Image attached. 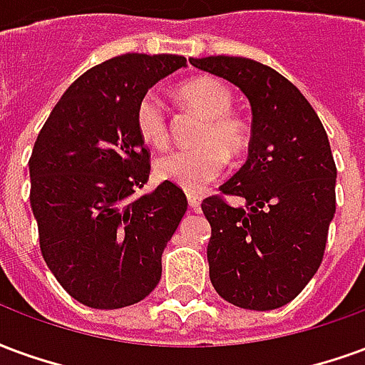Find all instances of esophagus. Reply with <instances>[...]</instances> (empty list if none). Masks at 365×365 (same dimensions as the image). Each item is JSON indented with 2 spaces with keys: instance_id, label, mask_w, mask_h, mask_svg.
I'll use <instances>...</instances> for the list:
<instances>
[{
  "instance_id": "obj_1",
  "label": "esophagus",
  "mask_w": 365,
  "mask_h": 365,
  "mask_svg": "<svg viewBox=\"0 0 365 365\" xmlns=\"http://www.w3.org/2000/svg\"><path fill=\"white\" fill-rule=\"evenodd\" d=\"M187 203H190V207L193 209V211H197L199 203H201V197L195 195V193H187Z\"/></svg>"
}]
</instances>
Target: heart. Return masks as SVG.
Instances as JSON below:
<instances>
[{
    "label": "heart",
    "instance_id": "b5f03b06",
    "mask_svg": "<svg viewBox=\"0 0 365 365\" xmlns=\"http://www.w3.org/2000/svg\"><path fill=\"white\" fill-rule=\"evenodd\" d=\"M180 97L193 111L205 117L191 148H175L156 160V175L185 191H199L217 180L229 158H242L250 146V125L230 111L235 97L225 82L213 76H199L180 88ZM135 125L144 143L152 148L166 146L170 125L164 101L146 91L135 109Z\"/></svg>",
    "mask_w": 365,
    "mask_h": 365
}]
</instances>
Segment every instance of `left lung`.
Instances as JSON below:
<instances>
[{
  "mask_svg": "<svg viewBox=\"0 0 365 365\" xmlns=\"http://www.w3.org/2000/svg\"><path fill=\"white\" fill-rule=\"evenodd\" d=\"M235 83L252 107L248 160L221 195L203 199L211 225L209 277L225 301L269 311L289 303L317 274L336 211V164L305 96L274 68L240 56L191 58ZM225 195L242 197L232 207Z\"/></svg>",
  "mask_w": 365,
  "mask_h": 365,
  "instance_id": "left-lung-1",
  "label": "left lung"
}]
</instances>
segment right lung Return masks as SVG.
Masks as SVG:
<instances>
[{"label": "right lung", "instance_id": "1", "mask_svg": "<svg viewBox=\"0 0 365 365\" xmlns=\"http://www.w3.org/2000/svg\"><path fill=\"white\" fill-rule=\"evenodd\" d=\"M187 64L175 54H123L90 68L60 97L29 160L41 252L64 289L91 309L150 295L162 252L187 211L180 185L135 195L150 174L138 99Z\"/></svg>", "mask_w": 365, "mask_h": 365}]
</instances>
